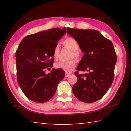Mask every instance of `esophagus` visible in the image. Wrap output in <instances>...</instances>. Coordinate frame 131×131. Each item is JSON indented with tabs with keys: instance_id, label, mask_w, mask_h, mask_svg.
<instances>
[{
	"instance_id": "1",
	"label": "esophagus",
	"mask_w": 131,
	"mask_h": 131,
	"mask_svg": "<svg viewBox=\"0 0 131 131\" xmlns=\"http://www.w3.org/2000/svg\"><path fill=\"white\" fill-rule=\"evenodd\" d=\"M70 75V73H68V72H66L65 73V77H69V75Z\"/></svg>"
}]
</instances>
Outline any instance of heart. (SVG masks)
Masks as SVG:
<instances>
[{
  "label": "heart",
  "mask_w": 131,
  "mask_h": 131,
  "mask_svg": "<svg viewBox=\"0 0 131 131\" xmlns=\"http://www.w3.org/2000/svg\"><path fill=\"white\" fill-rule=\"evenodd\" d=\"M64 46L67 47L71 51L70 58H74L77 61H79L81 58V53L79 49V45L78 41L73 38H68L63 41ZM60 53V48L58 45L56 46L53 51V56L55 59H57ZM76 62L74 60L68 61H60L54 64L56 68L60 69L66 72L71 71L75 66Z\"/></svg>",
  "instance_id": "1"
}]
</instances>
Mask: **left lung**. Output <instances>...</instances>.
<instances>
[{"label":"left lung","mask_w":131,"mask_h":131,"mask_svg":"<svg viewBox=\"0 0 131 131\" xmlns=\"http://www.w3.org/2000/svg\"><path fill=\"white\" fill-rule=\"evenodd\" d=\"M67 32L79 43L84 54L74 73L77 82L72 90L80 101L91 103L102 99L114 77L116 54L112 41L98 31L68 27ZM79 71H87L84 74Z\"/></svg>","instance_id":"1"}]
</instances>
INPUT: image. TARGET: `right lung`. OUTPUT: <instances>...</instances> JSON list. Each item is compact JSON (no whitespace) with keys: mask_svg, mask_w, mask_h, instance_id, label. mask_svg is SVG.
<instances>
[{"mask_svg":"<svg viewBox=\"0 0 131 131\" xmlns=\"http://www.w3.org/2000/svg\"><path fill=\"white\" fill-rule=\"evenodd\" d=\"M66 28H54L25 37L17 49V79L21 90L32 101L43 103L54 95L58 83L65 77L62 69H53V51Z\"/></svg>","mask_w":131,"mask_h":131,"instance_id":"obj_1","label":"right lung"}]
</instances>
